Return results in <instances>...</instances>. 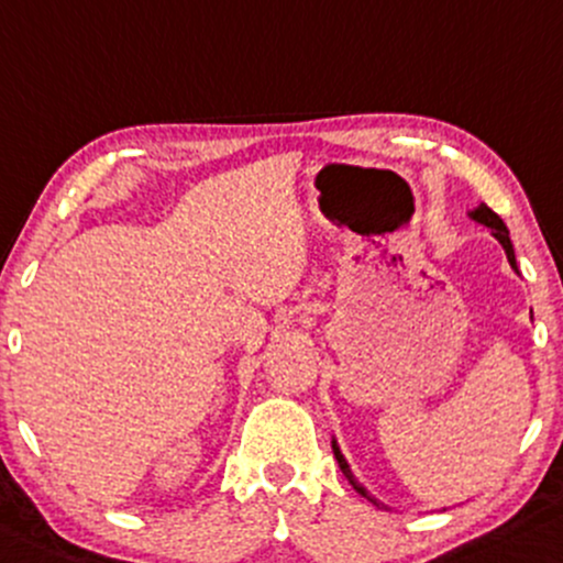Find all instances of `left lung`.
<instances>
[{
    "instance_id": "obj_1",
    "label": "left lung",
    "mask_w": 563,
    "mask_h": 563,
    "mask_svg": "<svg viewBox=\"0 0 563 563\" xmlns=\"http://www.w3.org/2000/svg\"><path fill=\"white\" fill-rule=\"evenodd\" d=\"M468 218H471V220H476V223L486 225V229L492 231V236H495L497 242L503 244L505 255H508V263H510V268H514L516 274H519V265H516V252H514V244H510L508 229H505V223H503V220H500V214H497V212H492L489 207H486V205H478V207H473V210L468 212ZM332 452H334V460H338L340 471H343V476L349 478V484L353 486V489H356L358 495H362V497H366V500H369L372 505H375V508H385V505H383L380 500H375V497H372L369 492H366L364 486L356 482V476H353V473H351V465H349V460L343 457V452H340L338 441H334V439H332Z\"/></svg>"
}]
</instances>
